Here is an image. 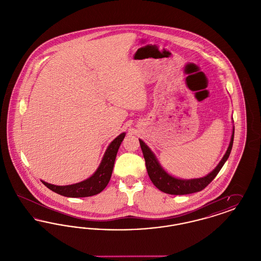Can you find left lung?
<instances>
[{"instance_id": "obj_1", "label": "left lung", "mask_w": 261, "mask_h": 261, "mask_svg": "<svg viewBox=\"0 0 261 261\" xmlns=\"http://www.w3.org/2000/svg\"><path fill=\"white\" fill-rule=\"evenodd\" d=\"M234 131H235V128H233V134L231 137L229 148L227 149L221 162H219V164L216 166V168L205 177L199 178V179H191V180L177 179L175 177L170 176L169 174L166 173L162 169V166L156 161L154 154L151 152L149 147L142 140H139L141 149L144 154V159L146 162V167L149 174V179L159 190L169 195H188V194L200 192L211 183V181L216 177L217 174L219 173L224 163L228 160L233 147Z\"/></svg>"}]
</instances>
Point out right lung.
<instances>
[{"label": "right lung", "mask_w": 261, "mask_h": 261, "mask_svg": "<svg viewBox=\"0 0 261 261\" xmlns=\"http://www.w3.org/2000/svg\"><path fill=\"white\" fill-rule=\"evenodd\" d=\"M124 137L125 133H122L112 141L97 171L85 181L68 186H56L44 181H42V183L53 192L69 198H84L99 194L107 187L111 180L116 153Z\"/></svg>", "instance_id": "add662e5"}]
</instances>
